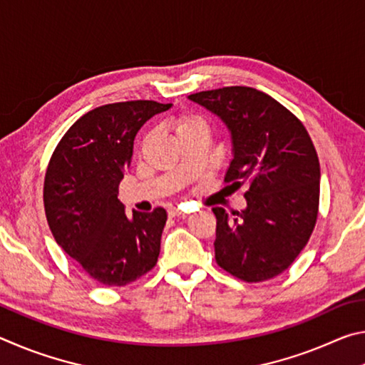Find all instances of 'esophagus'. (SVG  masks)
I'll list each match as a JSON object with an SVG mask.
<instances>
[{"label":"esophagus","instance_id":"obj_1","mask_svg":"<svg viewBox=\"0 0 365 365\" xmlns=\"http://www.w3.org/2000/svg\"><path fill=\"white\" fill-rule=\"evenodd\" d=\"M188 211H185L182 207H170L169 209V215L170 217H175V215H185Z\"/></svg>","mask_w":365,"mask_h":365}]
</instances>
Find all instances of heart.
I'll use <instances>...</instances> for the list:
<instances>
[{"mask_svg":"<svg viewBox=\"0 0 365 365\" xmlns=\"http://www.w3.org/2000/svg\"><path fill=\"white\" fill-rule=\"evenodd\" d=\"M193 123H202V120L200 119V117H196V115H191V114H182V115H178V117H177V120H175V128H177V132H180V130H183V128H187V127H190V125H193ZM148 140H150V137H145V140H143V146L148 143Z\"/></svg>","mask_w":365,"mask_h":365,"instance_id":"1","label":"heart"}]
</instances>
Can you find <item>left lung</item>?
Returning <instances> with one entry per match:
<instances>
[{
    "mask_svg": "<svg viewBox=\"0 0 365 365\" xmlns=\"http://www.w3.org/2000/svg\"><path fill=\"white\" fill-rule=\"evenodd\" d=\"M188 98L219 115L232 133L225 183L248 187L242 212L212 207L215 262L248 283L274 279L299 256L316 227L320 165L312 140L298 117L256 88L224 86Z\"/></svg>",
    "mask_w": 365,
    "mask_h": 365,
    "instance_id": "8db88e82",
    "label": "left lung"
}]
</instances>
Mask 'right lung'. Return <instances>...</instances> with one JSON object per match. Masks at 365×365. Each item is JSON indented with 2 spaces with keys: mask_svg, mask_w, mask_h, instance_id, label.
<instances>
[{
  "mask_svg": "<svg viewBox=\"0 0 365 365\" xmlns=\"http://www.w3.org/2000/svg\"><path fill=\"white\" fill-rule=\"evenodd\" d=\"M172 104L137 100L83 114L49 159L43 202L56 243L91 279L106 287L132 283L158 262L168 212L133 211L119 201L141 125Z\"/></svg>",
  "mask_w": 365,
  "mask_h": 365,
  "instance_id": "obj_1",
  "label": "right lung"
}]
</instances>
